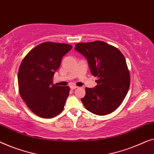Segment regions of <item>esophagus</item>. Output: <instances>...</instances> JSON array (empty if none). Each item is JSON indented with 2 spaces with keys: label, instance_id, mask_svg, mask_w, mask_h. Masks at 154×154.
Instances as JSON below:
<instances>
[{
  "label": "esophagus",
  "instance_id": "esophagus-1",
  "mask_svg": "<svg viewBox=\"0 0 154 154\" xmlns=\"http://www.w3.org/2000/svg\"><path fill=\"white\" fill-rule=\"evenodd\" d=\"M70 88L72 89V90H75V89L78 88V87L75 86V85H71Z\"/></svg>",
  "mask_w": 154,
  "mask_h": 154
}]
</instances>
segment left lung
Returning <instances> with one entry per match:
<instances>
[{
  "mask_svg": "<svg viewBox=\"0 0 154 154\" xmlns=\"http://www.w3.org/2000/svg\"><path fill=\"white\" fill-rule=\"evenodd\" d=\"M75 51L85 57L90 72L98 77L94 88H85L81 99L87 110L103 116L115 111L123 101L130 86L126 59L119 49L106 42L75 44Z\"/></svg>",
  "mask_w": 154,
  "mask_h": 154,
  "instance_id": "1",
  "label": "left lung"
}]
</instances>
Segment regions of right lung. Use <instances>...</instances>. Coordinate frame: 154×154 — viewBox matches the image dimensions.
<instances>
[{"mask_svg": "<svg viewBox=\"0 0 154 154\" xmlns=\"http://www.w3.org/2000/svg\"><path fill=\"white\" fill-rule=\"evenodd\" d=\"M72 48L69 44L44 42L21 62L18 72L19 93L35 115L49 119L63 110L70 88L53 85V77Z\"/></svg>", "mask_w": 154, "mask_h": 154, "instance_id": "right-lung-1", "label": "right lung"}]
</instances>
